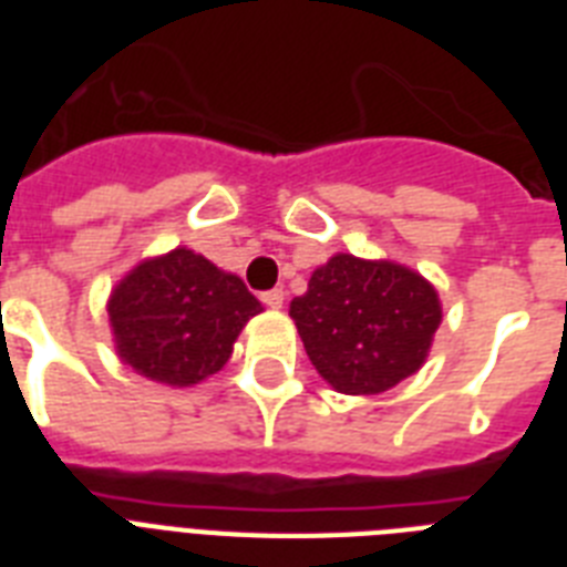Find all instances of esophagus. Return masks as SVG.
I'll use <instances>...</instances> for the list:
<instances>
[{"mask_svg": "<svg viewBox=\"0 0 567 567\" xmlns=\"http://www.w3.org/2000/svg\"><path fill=\"white\" fill-rule=\"evenodd\" d=\"M261 302H265L267 309H282L285 291H282V288H274V291H265V293H261Z\"/></svg>", "mask_w": 567, "mask_h": 567, "instance_id": "esophagus-1", "label": "esophagus"}]
</instances>
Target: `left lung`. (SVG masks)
<instances>
[{"mask_svg":"<svg viewBox=\"0 0 567 567\" xmlns=\"http://www.w3.org/2000/svg\"><path fill=\"white\" fill-rule=\"evenodd\" d=\"M311 364L338 394H382L417 373L441 327L435 285L388 258L336 252L293 297Z\"/></svg>","mask_w":567,"mask_h":567,"instance_id":"left-lung-1","label":"left lung"}]
</instances>
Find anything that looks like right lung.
I'll return each mask as SVG.
<instances>
[{
    "mask_svg": "<svg viewBox=\"0 0 567 567\" xmlns=\"http://www.w3.org/2000/svg\"><path fill=\"white\" fill-rule=\"evenodd\" d=\"M105 309L120 362L171 388L214 377L247 320L265 311L240 276L188 247L137 261Z\"/></svg>",
    "mask_w": 567,
    "mask_h": 567,
    "instance_id": "right-lung-1",
    "label": "right lung"
}]
</instances>
